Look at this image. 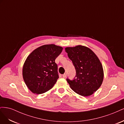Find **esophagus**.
Returning a JSON list of instances; mask_svg holds the SVG:
<instances>
[{
	"instance_id": "34e87169",
	"label": "esophagus",
	"mask_w": 124,
	"mask_h": 124,
	"mask_svg": "<svg viewBox=\"0 0 124 124\" xmlns=\"http://www.w3.org/2000/svg\"><path fill=\"white\" fill-rule=\"evenodd\" d=\"M67 77V73H64L63 75H62V77L63 78H66Z\"/></svg>"
}]
</instances>
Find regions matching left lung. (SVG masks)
<instances>
[{"instance_id": "1", "label": "left lung", "mask_w": 124, "mask_h": 124, "mask_svg": "<svg viewBox=\"0 0 124 124\" xmlns=\"http://www.w3.org/2000/svg\"><path fill=\"white\" fill-rule=\"evenodd\" d=\"M65 51L76 70L74 80L67 78L71 88L82 96L93 94L102 83L104 73L102 64L97 55L87 47H67Z\"/></svg>"}]
</instances>
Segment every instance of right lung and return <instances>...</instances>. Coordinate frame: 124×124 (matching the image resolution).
I'll return each mask as SVG.
<instances>
[{
    "instance_id": "add662e5",
    "label": "right lung",
    "mask_w": 124,
    "mask_h": 124,
    "mask_svg": "<svg viewBox=\"0 0 124 124\" xmlns=\"http://www.w3.org/2000/svg\"><path fill=\"white\" fill-rule=\"evenodd\" d=\"M63 48L46 44L33 50L26 58L23 67V77L32 93L41 94L53 87L59 78L56 58Z\"/></svg>"
}]
</instances>
